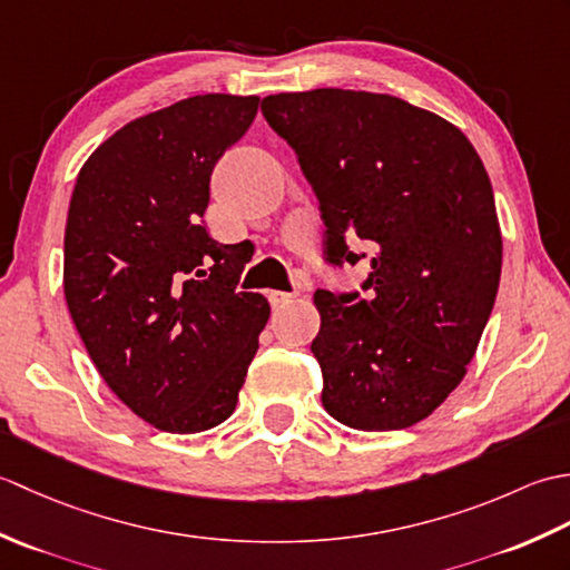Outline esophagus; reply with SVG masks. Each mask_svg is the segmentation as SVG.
Segmentation results:
<instances>
[{
  "mask_svg": "<svg viewBox=\"0 0 570 570\" xmlns=\"http://www.w3.org/2000/svg\"><path fill=\"white\" fill-rule=\"evenodd\" d=\"M296 298V294H288V292H269V301L274 308H282L286 304H292V301Z\"/></svg>",
  "mask_w": 570,
  "mask_h": 570,
  "instance_id": "34e87169",
  "label": "esophagus"
}]
</instances>
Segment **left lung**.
Here are the masks:
<instances>
[{
  "mask_svg": "<svg viewBox=\"0 0 570 570\" xmlns=\"http://www.w3.org/2000/svg\"><path fill=\"white\" fill-rule=\"evenodd\" d=\"M298 156L325 223V257L370 276L313 296L325 411L357 431L431 416L463 382L498 296L502 233L490 176L448 119L392 95L318 88L262 100Z\"/></svg>",
  "mask_w": 570,
  "mask_h": 570,
  "instance_id": "obj_1",
  "label": "left lung"
}]
</instances>
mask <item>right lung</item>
<instances>
[{"mask_svg":"<svg viewBox=\"0 0 570 570\" xmlns=\"http://www.w3.org/2000/svg\"><path fill=\"white\" fill-rule=\"evenodd\" d=\"M259 110L257 95H196L105 139L72 188L63 292L107 386L139 419L198 433L237 406L269 301L237 292L245 245L203 225L217 159Z\"/></svg>","mask_w":570,"mask_h":570,"instance_id":"1","label":"right lung"}]
</instances>
